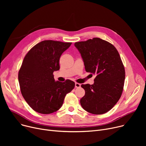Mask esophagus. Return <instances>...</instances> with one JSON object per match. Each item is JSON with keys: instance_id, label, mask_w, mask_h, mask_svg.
<instances>
[{"instance_id": "1", "label": "esophagus", "mask_w": 146, "mask_h": 146, "mask_svg": "<svg viewBox=\"0 0 146 146\" xmlns=\"http://www.w3.org/2000/svg\"><path fill=\"white\" fill-rule=\"evenodd\" d=\"M80 86H81V85L80 83H75V87L76 88H80Z\"/></svg>"}]
</instances>
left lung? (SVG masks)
<instances>
[{
  "label": "left lung",
  "instance_id": "1",
  "mask_svg": "<svg viewBox=\"0 0 146 146\" xmlns=\"http://www.w3.org/2000/svg\"><path fill=\"white\" fill-rule=\"evenodd\" d=\"M80 53L87 72L96 75L93 85H82L85 95L80 104L93 114H103L111 110L123 90L125 69L114 46L99 38L74 43Z\"/></svg>",
  "mask_w": 146,
  "mask_h": 146
}]
</instances>
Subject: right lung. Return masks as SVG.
<instances>
[{
	"label": "right lung",
	"mask_w": 146,
	"mask_h": 146,
	"mask_svg": "<svg viewBox=\"0 0 146 146\" xmlns=\"http://www.w3.org/2000/svg\"><path fill=\"white\" fill-rule=\"evenodd\" d=\"M71 44L42 41L34 46L25 56L18 80L23 97L35 111L49 114L58 111L66 94L74 89V82H56L53 75L54 72L60 69V56Z\"/></svg>",
	"instance_id": "1"
}]
</instances>
